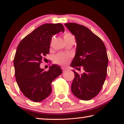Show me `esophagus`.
Masks as SVG:
<instances>
[{
    "label": "esophagus",
    "mask_w": 124,
    "mask_h": 124,
    "mask_svg": "<svg viewBox=\"0 0 124 124\" xmlns=\"http://www.w3.org/2000/svg\"><path fill=\"white\" fill-rule=\"evenodd\" d=\"M62 70H63V72H66V71L67 70V69H66V68H62Z\"/></svg>",
    "instance_id": "esophagus-1"
}]
</instances>
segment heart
<instances>
[{"label":"heart","instance_id":"heart-1","mask_svg":"<svg viewBox=\"0 0 124 124\" xmlns=\"http://www.w3.org/2000/svg\"><path fill=\"white\" fill-rule=\"evenodd\" d=\"M72 35L70 33H66L64 35V38L70 37ZM70 58V57L68 54L64 53H60L54 56V63L60 65V66H65L68 63Z\"/></svg>","mask_w":124,"mask_h":124}]
</instances>
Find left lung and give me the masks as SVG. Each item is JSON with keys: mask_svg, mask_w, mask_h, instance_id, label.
<instances>
[{"mask_svg": "<svg viewBox=\"0 0 124 124\" xmlns=\"http://www.w3.org/2000/svg\"><path fill=\"white\" fill-rule=\"evenodd\" d=\"M77 42L75 54L70 67H84L79 75L74 70L75 77L71 86L74 96L81 100L92 99L99 93L107 76L108 58L103 42L90 29L75 23H65Z\"/></svg>", "mask_w": 124, "mask_h": 124, "instance_id": "8db88e82", "label": "left lung"}]
</instances>
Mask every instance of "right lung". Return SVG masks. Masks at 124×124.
I'll return each instance as SVG.
<instances>
[{
	"instance_id": "1",
	"label": "right lung",
	"mask_w": 124,
	"mask_h": 124,
	"mask_svg": "<svg viewBox=\"0 0 124 124\" xmlns=\"http://www.w3.org/2000/svg\"><path fill=\"white\" fill-rule=\"evenodd\" d=\"M64 32L61 23H46L35 29L18 44L14 60L15 75L17 85L23 95L33 102L45 100L52 91L51 83L62 73L55 64L44 71L40 64L49 53L52 35Z\"/></svg>"
}]
</instances>
